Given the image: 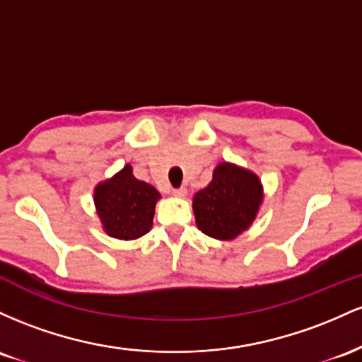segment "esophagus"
Returning a JSON list of instances; mask_svg holds the SVG:
<instances>
[{
	"label": "esophagus",
	"instance_id": "1",
	"mask_svg": "<svg viewBox=\"0 0 362 362\" xmlns=\"http://www.w3.org/2000/svg\"><path fill=\"white\" fill-rule=\"evenodd\" d=\"M173 193H174V197H186V194H188V189H186L185 186H181V188L173 189Z\"/></svg>",
	"mask_w": 362,
	"mask_h": 362
}]
</instances>
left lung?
Instances as JSON below:
<instances>
[{
  "mask_svg": "<svg viewBox=\"0 0 362 362\" xmlns=\"http://www.w3.org/2000/svg\"><path fill=\"white\" fill-rule=\"evenodd\" d=\"M262 200L258 177L224 162L214 170L212 182L193 198L198 229L215 239H234L255 221Z\"/></svg>",
  "mask_w": 362,
  "mask_h": 362,
  "instance_id": "8db88e82",
  "label": "left lung"
}]
</instances>
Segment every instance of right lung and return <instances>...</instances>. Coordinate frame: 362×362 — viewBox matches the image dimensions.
<instances>
[{"label": "right lung", "instance_id": "add662e5", "mask_svg": "<svg viewBox=\"0 0 362 362\" xmlns=\"http://www.w3.org/2000/svg\"><path fill=\"white\" fill-rule=\"evenodd\" d=\"M93 194L105 233L117 239H136L147 234L160 198L152 185L133 176L132 165H124L112 180L100 182Z\"/></svg>", "mask_w": 362, "mask_h": 362}]
</instances>
